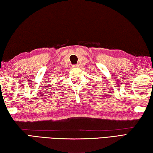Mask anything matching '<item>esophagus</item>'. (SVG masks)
Wrapping results in <instances>:
<instances>
[{
	"label": "esophagus",
	"mask_w": 153,
	"mask_h": 153,
	"mask_svg": "<svg viewBox=\"0 0 153 153\" xmlns=\"http://www.w3.org/2000/svg\"><path fill=\"white\" fill-rule=\"evenodd\" d=\"M72 67H73V68H76V67H78V65H73Z\"/></svg>",
	"instance_id": "obj_1"
}]
</instances>
